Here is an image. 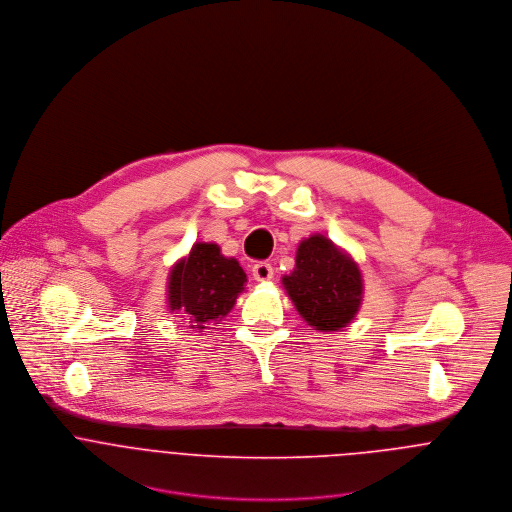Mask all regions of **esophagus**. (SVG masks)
Here are the masks:
<instances>
[{
    "instance_id": "esophagus-1",
    "label": "esophagus",
    "mask_w": 512,
    "mask_h": 512,
    "mask_svg": "<svg viewBox=\"0 0 512 512\" xmlns=\"http://www.w3.org/2000/svg\"><path fill=\"white\" fill-rule=\"evenodd\" d=\"M252 276L256 282H268L274 278V268L268 262H256L252 266Z\"/></svg>"
}]
</instances>
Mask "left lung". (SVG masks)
I'll return each instance as SVG.
<instances>
[{
  "label": "left lung",
  "mask_w": 512,
  "mask_h": 512,
  "mask_svg": "<svg viewBox=\"0 0 512 512\" xmlns=\"http://www.w3.org/2000/svg\"><path fill=\"white\" fill-rule=\"evenodd\" d=\"M282 284L299 315L317 331L347 327L363 303L357 262L323 234L299 242L295 268Z\"/></svg>",
  "instance_id": "obj_1"
}]
</instances>
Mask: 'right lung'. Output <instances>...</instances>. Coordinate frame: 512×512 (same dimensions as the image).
<instances>
[{"instance_id": "1", "label": "right lung", "mask_w": 512, "mask_h": 512, "mask_svg": "<svg viewBox=\"0 0 512 512\" xmlns=\"http://www.w3.org/2000/svg\"><path fill=\"white\" fill-rule=\"evenodd\" d=\"M244 284L246 274L236 258L222 256L217 244L197 242L169 274L167 307L183 311L189 327L203 331L228 315Z\"/></svg>"}]
</instances>
